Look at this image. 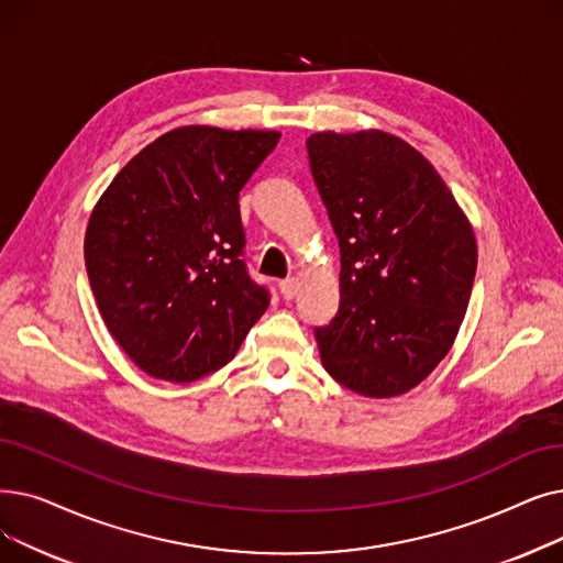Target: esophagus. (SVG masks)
<instances>
[{
	"label": "esophagus",
	"instance_id": "esophagus-1",
	"mask_svg": "<svg viewBox=\"0 0 563 563\" xmlns=\"http://www.w3.org/2000/svg\"><path fill=\"white\" fill-rule=\"evenodd\" d=\"M280 291H283V297H285L287 301H291V299L297 297V291H299V280H297V278L283 280V283H280Z\"/></svg>",
	"mask_w": 563,
	"mask_h": 563
}]
</instances>
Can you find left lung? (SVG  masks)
<instances>
[{
    "instance_id": "8db88e82",
    "label": "left lung",
    "mask_w": 563,
    "mask_h": 563,
    "mask_svg": "<svg viewBox=\"0 0 563 563\" xmlns=\"http://www.w3.org/2000/svg\"><path fill=\"white\" fill-rule=\"evenodd\" d=\"M306 144L340 246V308L314 329L322 365L358 396L407 394L449 354L467 312L474 230L405 140L324 131Z\"/></svg>"
}]
</instances>
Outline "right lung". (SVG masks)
Masks as SVG:
<instances>
[{"label": "right lung", "instance_id": "right-lung-1", "mask_svg": "<svg viewBox=\"0 0 563 563\" xmlns=\"http://www.w3.org/2000/svg\"><path fill=\"white\" fill-rule=\"evenodd\" d=\"M278 131L181 126L131 158L93 207L85 264L101 317L137 368L192 382L234 358L268 308L241 260L239 190Z\"/></svg>", "mask_w": 563, "mask_h": 563}]
</instances>
